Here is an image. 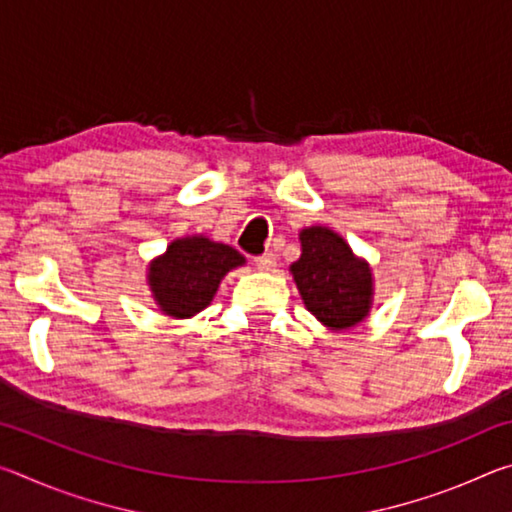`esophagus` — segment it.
Segmentation results:
<instances>
[{
  "mask_svg": "<svg viewBox=\"0 0 512 512\" xmlns=\"http://www.w3.org/2000/svg\"><path fill=\"white\" fill-rule=\"evenodd\" d=\"M255 266L259 268V271H273L275 266V255L273 253H264V255H257L255 259Z\"/></svg>",
  "mask_w": 512,
  "mask_h": 512,
  "instance_id": "esophagus-1",
  "label": "esophagus"
}]
</instances>
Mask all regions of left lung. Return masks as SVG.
Segmentation results:
<instances>
[{
  "mask_svg": "<svg viewBox=\"0 0 512 512\" xmlns=\"http://www.w3.org/2000/svg\"><path fill=\"white\" fill-rule=\"evenodd\" d=\"M302 255L291 264L305 307L329 329H350L372 307L368 262L352 253L341 235L323 225L300 232Z\"/></svg>",
  "mask_w": 512,
  "mask_h": 512,
  "instance_id": "obj_1",
  "label": "left lung"
}]
</instances>
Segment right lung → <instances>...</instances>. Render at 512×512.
Wrapping results in <instances>:
<instances>
[{
  "instance_id": "1",
  "label": "right lung",
  "mask_w": 512,
  "mask_h": 512,
  "mask_svg": "<svg viewBox=\"0 0 512 512\" xmlns=\"http://www.w3.org/2000/svg\"><path fill=\"white\" fill-rule=\"evenodd\" d=\"M244 255L203 235L171 241L149 266V287L160 311L189 318L210 305L225 273L244 266Z\"/></svg>"
}]
</instances>
